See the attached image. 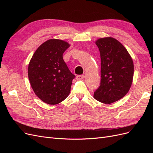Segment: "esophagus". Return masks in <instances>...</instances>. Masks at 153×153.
<instances>
[{
  "instance_id": "esophagus-1",
  "label": "esophagus",
  "mask_w": 153,
  "mask_h": 153,
  "mask_svg": "<svg viewBox=\"0 0 153 153\" xmlns=\"http://www.w3.org/2000/svg\"><path fill=\"white\" fill-rule=\"evenodd\" d=\"M85 77V76L84 75H77L76 76V79L78 80H82L84 79Z\"/></svg>"
}]
</instances>
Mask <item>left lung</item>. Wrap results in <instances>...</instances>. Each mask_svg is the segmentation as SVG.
Wrapping results in <instances>:
<instances>
[{
	"label": "left lung",
	"instance_id": "1",
	"mask_svg": "<svg viewBox=\"0 0 153 153\" xmlns=\"http://www.w3.org/2000/svg\"><path fill=\"white\" fill-rule=\"evenodd\" d=\"M95 43L100 52L101 83L94 98L110 104L123 98L130 89L133 62L126 48L116 39L106 37L97 39Z\"/></svg>",
	"mask_w": 153,
	"mask_h": 153
}]
</instances>
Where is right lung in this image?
I'll return each mask as SVG.
<instances>
[{
	"label": "right lung",
	"instance_id": "right-lung-1",
	"mask_svg": "<svg viewBox=\"0 0 153 153\" xmlns=\"http://www.w3.org/2000/svg\"><path fill=\"white\" fill-rule=\"evenodd\" d=\"M70 45L51 39L41 44L32 55L28 76L34 93L45 103L56 105L68 96L75 76L64 61L62 55Z\"/></svg>",
	"mask_w": 153,
	"mask_h": 153
}]
</instances>
